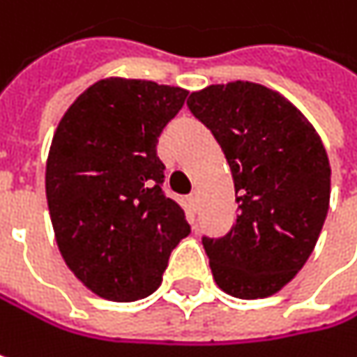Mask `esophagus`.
Here are the masks:
<instances>
[{"label": "esophagus", "instance_id": "34e87169", "mask_svg": "<svg viewBox=\"0 0 357 357\" xmlns=\"http://www.w3.org/2000/svg\"><path fill=\"white\" fill-rule=\"evenodd\" d=\"M189 201H191L192 207H197V192H192L191 197H189Z\"/></svg>", "mask_w": 357, "mask_h": 357}]
</instances>
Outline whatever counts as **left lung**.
I'll use <instances>...</instances> for the list:
<instances>
[{"instance_id":"8db88e82","label":"left lung","mask_w":357,"mask_h":357,"mask_svg":"<svg viewBox=\"0 0 357 357\" xmlns=\"http://www.w3.org/2000/svg\"><path fill=\"white\" fill-rule=\"evenodd\" d=\"M187 105L213 134L236 187V223L223 238H203L217 287L238 298L278 293L309 260L327 217L323 142L287 97L258 83L209 85Z\"/></svg>"}]
</instances>
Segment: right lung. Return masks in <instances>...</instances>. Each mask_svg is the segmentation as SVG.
Here are the masks:
<instances>
[{"label":"right lung","mask_w":357,"mask_h":357,"mask_svg":"<svg viewBox=\"0 0 357 357\" xmlns=\"http://www.w3.org/2000/svg\"><path fill=\"white\" fill-rule=\"evenodd\" d=\"M189 91L103 79L63 115L46 162V199L66 266L95 294L132 303L162 282L170 252L191 234L162 191L158 136Z\"/></svg>","instance_id":"right-lung-1"}]
</instances>
